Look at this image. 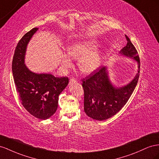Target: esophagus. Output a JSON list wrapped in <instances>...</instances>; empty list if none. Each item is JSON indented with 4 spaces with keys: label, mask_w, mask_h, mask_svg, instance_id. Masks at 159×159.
<instances>
[{
    "label": "esophagus",
    "mask_w": 159,
    "mask_h": 159,
    "mask_svg": "<svg viewBox=\"0 0 159 159\" xmlns=\"http://www.w3.org/2000/svg\"><path fill=\"white\" fill-rule=\"evenodd\" d=\"M76 82H77V80H76L75 78H71L70 80V85H71V84H75V83H76Z\"/></svg>",
    "instance_id": "34e87169"
}]
</instances>
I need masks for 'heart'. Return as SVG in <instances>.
I'll list each match as a JSON object with an SVG mask.
<instances>
[{"label":"heart","instance_id":"obj_1","mask_svg":"<svg viewBox=\"0 0 159 159\" xmlns=\"http://www.w3.org/2000/svg\"><path fill=\"white\" fill-rule=\"evenodd\" d=\"M98 47L96 41L88 40L77 42L68 48V53L74 59H80L79 67L85 74H89L97 70L101 63L102 56L100 52L93 51ZM63 66L69 67L71 66V60L68 56H64Z\"/></svg>","mask_w":159,"mask_h":159}]
</instances>
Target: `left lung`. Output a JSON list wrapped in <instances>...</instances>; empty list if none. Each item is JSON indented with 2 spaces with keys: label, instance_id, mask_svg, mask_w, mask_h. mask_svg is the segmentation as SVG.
Wrapping results in <instances>:
<instances>
[{
  "label": "left lung",
  "instance_id": "1",
  "mask_svg": "<svg viewBox=\"0 0 159 159\" xmlns=\"http://www.w3.org/2000/svg\"><path fill=\"white\" fill-rule=\"evenodd\" d=\"M127 44L121 53L135 59L139 63V71L130 84L115 88L110 82L105 67H99L81 79L84 92V111L89 117L104 120L118 113L126 104L134 92L140 75V58L135 47L125 35Z\"/></svg>",
  "mask_w": 159,
  "mask_h": 159
}]
</instances>
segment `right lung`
Returning a JSON list of instances; mask_svg holds the SVG:
<instances>
[{
  "mask_svg": "<svg viewBox=\"0 0 159 159\" xmlns=\"http://www.w3.org/2000/svg\"><path fill=\"white\" fill-rule=\"evenodd\" d=\"M37 30L36 27L32 29L17 43L12 59V71L21 104L33 116L45 120L56 111L59 95L69 84V78L35 74L25 66L24 59L27 45Z\"/></svg>",
  "mask_w": 159,
  "mask_h": 159,
  "instance_id": "add662e5",
  "label": "right lung"
}]
</instances>
